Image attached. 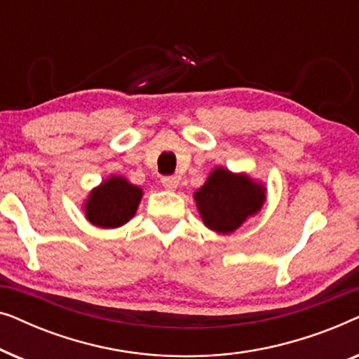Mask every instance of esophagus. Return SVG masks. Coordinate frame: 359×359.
<instances>
[{
  "mask_svg": "<svg viewBox=\"0 0 359 359\" xmlns=\"http://www.w3.org/2000/svg\"><path fill=\"white\" fill-rule=\"evenodd\" d=\"M161 184H163L165 189L175 191L178 188V180H176L175 176H165V178H161Z\"/></svg>",
  "mask_w": 359,
  "mask_h": 359,
  "instance_id": "34e87169",
  "label": "esophagus"
}]
</instances>
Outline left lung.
<instances>
[{
  "label": "left lung",
  "mask_w": 359,
  "mask_h": 359,
  "mask_svg": "<svg viewBox=\"0 0 359 359\" xmlns=\"http://www.w3.org/2000/svg\"><path fill=\"white\" fill-rule=\"evenodd\" d=\"M204 225L217 233H232L248 217L262 209L266 201V188L245 173H232L215 168L194 193Z\"/></svg>",
  "instance_id": "obj_1"
}]
</instances>
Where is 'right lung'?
I'll use <instances>...</instances> for the list:
<instances>
[{
  "label": "right lung",
  "instance_id": "right-lung-1",
  "mask_svg": "<svg viewBox=\"0 0 359 359\" xmlns=\"http://www.w3.org/2000/svg\"><path fill=\"white\" fill-rule=\"evenodd\" d=\"M142 189L122 176H109L95 188L85 203V215L93 225L116 229L129 222L137 212Z\"/></svg>",
  "mask_w": 359,
  "mask_h": 359
}]
</instances>
